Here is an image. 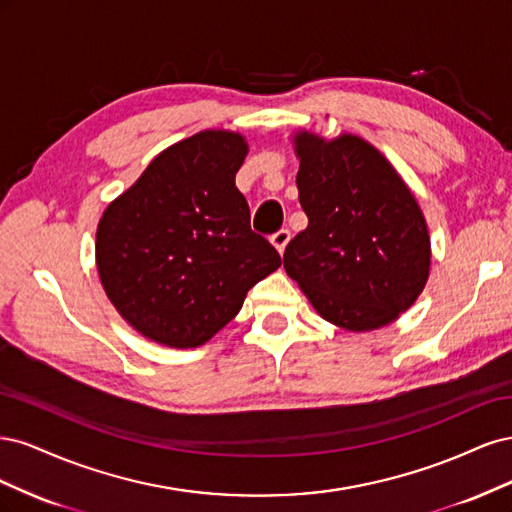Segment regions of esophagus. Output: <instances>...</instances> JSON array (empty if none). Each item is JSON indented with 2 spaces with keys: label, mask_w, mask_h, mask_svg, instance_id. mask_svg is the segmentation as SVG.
<instances>
[{
  "label": "esophagus",
  "mask_w": 512,
  "mask_h": 512,
  "mask_svg": "<svg viewBox=\"0 0 512 512\" xmlns=\"http://www.w3.org/2000/svg\"><path fill=\"white\" fill-rule=\"evenodd\" d=\"M288 241H290V230L288 228H280V230L273 232V235H271V243L275 245V250L280 252V254H284Z\"/></svg>",
  "instance_id": "1"
}]
</instances>
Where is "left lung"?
I'll list each match as a JSON object with an SVG mask.
<instances>
[{
    "label": "left lung",
    "mask_w": 512,
    "mask_h": 512,
    "mask_svg": "<svg viewBox=\"0 0 512 512\" xmlns=\"http://www.w3.org/2000/svg\"><path fill=\"white\" fill-rule=\"evenodd\" d=\"M294 151L307 228L284 252V269L316 312L346 331L397 320L429 277L427 224L408 185L363 138L299 132Z\"/></svg>",
    "instance_id": "left-lung-1"
}]
</instances>
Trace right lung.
I'll use <instances>...</instances> for the list:
<instances>
[{
    "mask_svg": "<svg viewBox=\"0 0 512 512\" xmlns=\"http://www.w3.org/2000/svg\"><path fill=\"white\" fill-rule=\"evenodd\" d=\"M245 156L241 134L198 132L153 158L102 215L96 262L106 297L153 342L203 346L282 265L235 185Z\"/></svg>",
    "mask_w": 512,
    "mask_h": 512,
    "instance_id": "1",
    "label": "right lung"
}]
</instances>
